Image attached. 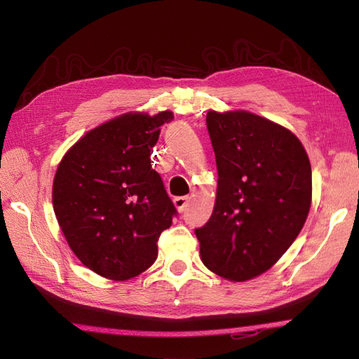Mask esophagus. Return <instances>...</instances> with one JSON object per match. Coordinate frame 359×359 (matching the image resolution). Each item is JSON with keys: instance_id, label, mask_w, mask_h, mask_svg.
<instances>
[{"instance_id": "esophagus-1", "label": "esophagus", "mask_w": 359, "mask_h": 359, "mask_svg": "<svg viewBox=\"0 0 359 359\" xmlns=\"http://www.w3.org/2000/svg\"><path fill=\"white\" fill-rule=\"evenodd\" d=\"M173 203H175L178 212H184V210H186V206L189 205V198L187 196H178L173 199Z\"/></svg>"}]
</instances>
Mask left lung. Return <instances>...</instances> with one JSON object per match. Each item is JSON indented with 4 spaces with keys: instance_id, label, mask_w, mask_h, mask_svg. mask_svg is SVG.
<instances>
[{
    "instance_id": "obj_1",
    "label": "left lung",
    "mask_w": 359,
    "mask_h": 359,
    "mask_svg": "<svg viewBox=\"0 0 359 359\" xmlns=\"http://www.w3.org/2000/svg\"><path fill=\"white\" fill-rule=\"evenodd\" d=\"M206 127L219 186L210 220L194 233L206 268L245 281L273 266L306 223L310 160L295 135L255 114L210 111Z\"/></svg>"
}]
</instances>
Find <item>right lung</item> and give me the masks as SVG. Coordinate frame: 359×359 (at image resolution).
I'll return each mask as SVG.
<instances>
[{
  "mask_svg": "<svg viewBox=\"0 0 359 359\" xmlns=\"http://www.w3.org/2000/svg\"><path fill=\"white\" fill-rule=\"evenodd\" d=\"M173 119L126 114L79 139L53 180V211L81 262L111 280L139 276L157 259L160 233L178 214L151 149Z\"/></svg>",
  "mask_w": 359,
  "mask_h": 359,
  "instance_id": "add662e5",
  "label": "right lung"
}]
</instances>
